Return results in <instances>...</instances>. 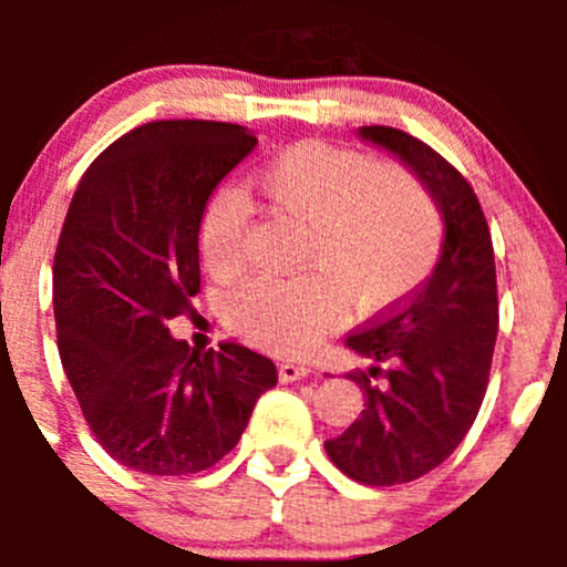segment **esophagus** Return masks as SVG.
Returning a JSON list of instances; mask_svg holds the SVG:
<instances>
[{
    "label": "esophagus",
    "instance_id": "esophagus-1",
    "mask_svg": "<svg viewBox=\"0 0 567 567\" xmlns=\"http://www.w3.org/2000/svg\"><path fill=\"white\" fill-rule=\"evenodd\" d=\"M310 375V368L301 362H282L279 364V379L282 381H301Z\"/></svg>",
    "mask_w": 567,
    "mask_h": 567
}]
</instances>
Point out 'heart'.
<instances>
[{
    "mask_svg": "<svg viewBox=\"0 0 567 567\" xmlns=\"http://www.w3.org/2000/svg\"><path fill=\"white\" fill-rule=\"evenodd\" d=\"M251 188L279 214L305 221L299 277H257L227 301V320L257 346L307 353L337 323L348 296L381 310L425 279L442 247V219L425 188L398 167L307 140L282 147L251 173ZM249 208L219 188L199 216V255L214 277L244 262Z\"/></svg>",
    "mask_w": 567,
    "mask_h": 567,
    "instance_id": "heart-1",
    "label": "heart"
}]
</instances>
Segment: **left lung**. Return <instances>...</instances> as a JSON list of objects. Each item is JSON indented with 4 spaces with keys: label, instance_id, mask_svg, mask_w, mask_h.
<instances>
[{
    "label": "left lung",
    "instance_id": "8db88e82",
    "mask_svg": "<svg viewBox=\"0 0 567 567\" xmlns=\"http://www.w3.org/2000/svg\"><path fill=\"white\" fill-rule=\"evenodd\" d=\"M357 134L398 158L444 219L442 255L427 282L346 340L373 362L368 373L348 375L364 394V411L323 444L357 483L398 485L447 461L483 405L499 326L496 266L477 194L453 164L405 131L362 125ZM381 372L385 384L373 385Z\"/></svg>",
    "mask_w": 567,
    "mask_h": 567
}]
</instances>
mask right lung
Here are the masks:
<instances>
[{
	"instance_id": "1",
	"label": "right lung",
	"mask_w": 567,
	"mask_h": 567,
	"mask_svg": "<svg viewBox=\"0 0 567 567\" xmlns=\"http://www.w3.org/2000/svg\"><path fill=\"white\" fill-rule=\"evenodd\" d=\"M255 145L233 123L140 125L90 164L68 208L54 255L62 368L101 447L134 472L210 468L277 384L262 353H197L167 326L199 290L205 203Z\"/></svg>"
}]
</instances>
